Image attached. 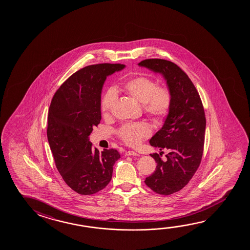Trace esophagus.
<instances>
[{
    "mask_svg": "<svg viewBox=\"0 0 250 250\" xmlns=\"http://www.w3.org/2000/svg\"><path fill=\"white\" fill-rule=\"evenodd\" d=\"M125 155L126 156H139V153H137L136 151H128L125 152Z\"/></svg>",
    "mask_w": 250,
    "mask_h": 250,
    "instance_id": "34e87169",
    "label": "esophagus"
}]
</instances>
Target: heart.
I'll return each mask as SVG.
<instances>
[{
  "mask_svg": "<svg viewBox=\"0 0 250 250\" xmlns=\"http://www.w3.org/2000/svg\"><path fill=\"white\" fill-rule=\"evenodd\" d=\"M123 90L137 102L142 104L145 114L155 122H160L167 116L172 104V95L165 87L151 78L139 76L124 83ZM117 95L112 90H107L101 101V112L104 118L111 117ZM150 134V130L143 123L128 124L119 130V136L129 146H137Z\"/></svg>",
  "mask_w": 250,
  "mask_h": 250,
  "instance_id": "b5f03b06",
  "label": "heart"
}]
</instances>
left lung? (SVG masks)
Returning a JSON list of instances; mask_svg holds the SVG:
<instances>
[{"label": "left lung", "mask_w": 250, "mask_h": 250, "mask_svg": "<svg viewBox=\"0 0 250 250\" xmlns=\"http://www.w3.org/2000/svg\"><path fill=\"white\" fill-rule=\"evenodd\" d=\"M138 65L160 74L172 95L164 124L149 141L151 146L160 148V152L150 154L157 167L145 180L152 191L169 195L183 188L201 164L206 130L204 108L188 76L172 62L146 59ZM162 149L168 151L165 160L160 157Z\"/></svg>", "instance_id": "left-lung-1"}]
</instances>
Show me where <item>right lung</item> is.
<instances>
[{"mask_svg":"<svg viewBox=\"0 0 250 250\" xmlns=\"http://www.w3.org/2000/svg\"><path fill=\"white\" fill-rule=\"evenodd\" d=\"M125 64L100 63L75 72L54 95L49 105L47 137L56 167L75 192L90 195L104 188L120 159L115 149L99 151L90 137L101 120V93L107 77Z\"/></svg>","mask_w":250,"mask_h":250,"instance_id":"obj_1","label":"right lung"}]
</instances>
